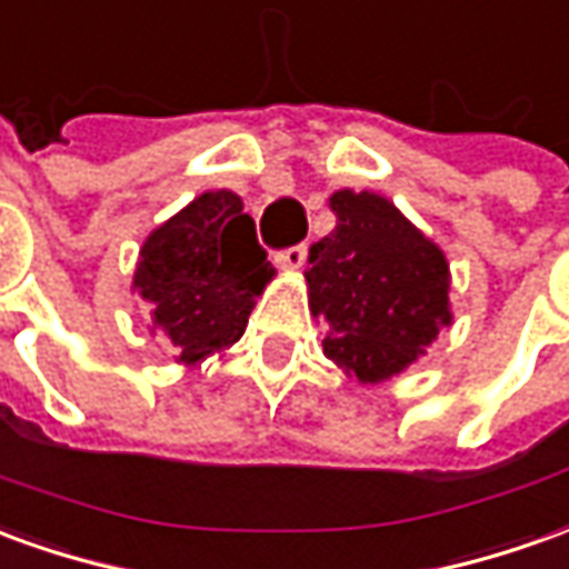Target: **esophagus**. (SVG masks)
Returning <instances> with one entry per match:
<instances>
[{"instance_id":"1","label":"esophagus","mask_w":569,"mask_h":569,"mask_svg":"<svg viewBox=\"0 0 569 569\" xmlns=\"http://www.w3.org/2000/svg\"><path fill=\"white\" fill-rule=\"evenodd\" d=\"M305 261H308V246L305 243L289 246V249H283V252L277 256V264H280V268H286V271H298Z\"/></svg>"}]
</instances>
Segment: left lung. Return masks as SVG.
<instances>
[{
  "instance_id": "8db88e82",
  "label": "left lung",
  "mask_w": 569,
  "mask_h": 569,
  "mask_svg": "<svg viewBox=\"0 0 569 569\" xmlns=\"http://www.w3.org/2000/svg\"><path fill=\"white\" fill-rule=\"evenodd\" d=\"M336 228L308 252V301L329 336L323 353L360 381L419 360L450 313V264L395 202L369 190L329 197Z\"/></svg>"
}]
</instances>
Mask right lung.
Segmentation results:
<instances>
[{
  "mask_svg": "<svg viewBox=\"0 0 569 569\" xmlns=\"http://www.w3.org/2000/svg\"><path fill=\"white\" fill-rule=\"evenodd\" d=\"M271 277L243 200L209 190L147 237L134 289L153 329L174 345V357L197 367L243 336Z\"/></svg>",
  "mask_w": 569,
  "mask_h": 569,
  "instance_id": "1",
  "label": "right lung"
}]
</instances>
